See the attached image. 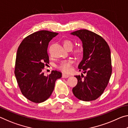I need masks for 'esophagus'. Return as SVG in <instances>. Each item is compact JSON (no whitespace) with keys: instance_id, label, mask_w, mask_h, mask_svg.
I'll list each match as a JSON object with an SVG mask.
<instances>
[{"instance_id":"obj_1","label":"esophagus","mask_w":128,"mask_h":128,"mask_svg":"<svg viewBox=\"0 0 128 128\" xmlns=\"http://www.w3.org/2000/svg\"><path fill=\"white\" fill-rule=\"evenodd\" d=\"M70 76L68 75V74H65V73H63V74H62V78H68Z\"/></svg>"}]
</instances>
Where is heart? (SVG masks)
Wrapping results in <instances>:
<instances>
[{
    "instance_id": "heart-1",
    "label": "heart",
    "mask_w": 128,
    "mask_h": 128,
    "mask_svg": "<svg viewBox=\"0 0 128 128\" xmlns=\"http://www.w3.org/2000/svg\"><path fill=\"white\" fill-rule=\"evenodd\" d=\"M63 45L65 48L67 49L68 48H72V42L69 40H65L63 42ZM74 52L77 55H81L83 52V48L81 47H77L74 49ZM73 62L72 60H63L60 64L58 66V68L60 70H62L64 72H69L72 69V64Z\"/></svg>"
}]
</instances>
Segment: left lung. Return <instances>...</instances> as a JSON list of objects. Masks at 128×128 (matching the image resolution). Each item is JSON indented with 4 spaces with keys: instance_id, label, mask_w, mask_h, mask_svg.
Segmentation results:
<instances>
[{
    "instance_id": "left-lung-1",
    "label": "left lung",
    "mask_w": 128,
    "mask_h": 128,
    "mask_svg": "<svg viewBox=\"0 0 128 128\" xmlns=\"http://www.w3.org/2000/svg\"><path fill=\"white\" fill-rule=\"evenodd\" d=\"M70 34L82 42L83 58L78 68L86 74L75 76L78 82L73 93L81 100H94L103 93L112 74L110 48L102 36L89 30L81 29Z\"/></svg>"
}]
</instances>
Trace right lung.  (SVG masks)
<instances>
[{
	"label": "right lung",
	"mask_w": 128,
	"mask_h": 128,
	"mask_svg": "<svg viewBox=\"0 0 128 128\" xmlns=\"http://www.w3.org/2000/svg\"><path fill=\"white\" fill-rule=\"evenodd\" d=\"M58 34L40 30L24 39L17 50L14 74L19 88L26 98L34 103L46 100L55 88L61 72L52 70L45 76L43 69L49 64L47 47L52 39Z\"/></svg>",
	"instance_id": "obj_1"
}]
</instances>
